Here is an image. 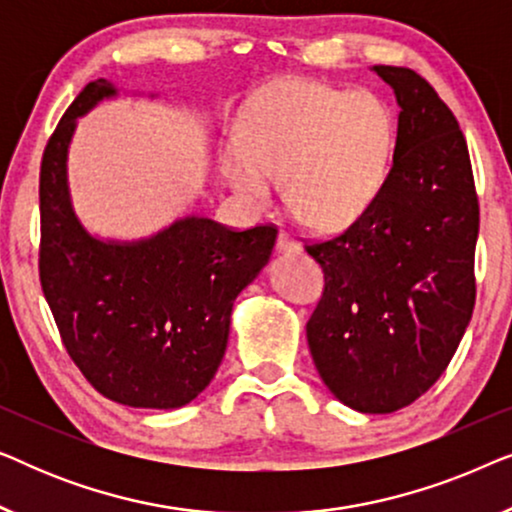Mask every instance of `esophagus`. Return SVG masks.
<instances>
[{
  "mask_svg": "<svg viewBox=\"0 0 512 512\" xmlns=\"http://www.w3.org/2000/svg\"><path fill=\"white\" fill-rule=\"evenodd\" d=\"M277 249L279 251H300V244L293 240V237L289 235V233H279V237H277Z\"/></svg>",
  "mask_w": 512,
  "mask_h": 512,
  "instance_id": "esophagus-1",
  "label": "esophagus"
}]
</instances>
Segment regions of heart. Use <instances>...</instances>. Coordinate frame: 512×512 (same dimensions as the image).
<instances>
[{"label":"heart","mask_w":512,"mask_h":512,"mask_svg":"<svg viewBox=\"0 0 512 512\" xmlns=\"http://www.w3.org/2000/svg\"><path fill=\"white\" fill-rule=\"evenodd\" d=\"M394 137V116L380 97L277 81L242 111L237 146L221 153V172L254 209L270 207L284 181L293 219L333 233L363 219L382 195Z\"/></svg>","instance_id":"b5f03b06"}]
</instances>
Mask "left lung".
<instances>
[{"label":"left lung","instance_id":"1","mask_svg":"<svg viewBox=\"0 0 512 512\" xmlns=\"http://www.w3.org/2000/svg\"><path fill=\"white\" fill-rule=\"evenodd\" d=\"M373 69L401 107L394 163L363 219L305 244L324 270L307 345L338 401L387 415L429 391L464 338L480 205L450 107L408 67Z\"/></svg>","mask_w":512,"mask_h":512}]
</instances>
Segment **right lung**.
I'll return each mask as SVG.
<instances>
[{
    "label": "right lung",
    "mask_w": 512,
    "mask_h": 512,
    "mask_svg": "<svg viewBox=\"0 0 512 512\" xmlns=\"http://www.w3.org/2000/svg\"><path fill=\"white\" fill-rule=\"evenodd\" d=\"M111 95L109 81L88 83L44 149L41 289L69 359L102 396L130 408H181L219 370L237 293L268 263L277 226L235 230L186 216L132 244L88 235L69 202L67 146L76 118Z\"/></svg>",
    "instance_id": "add662e5"
}]
</instances>
